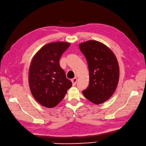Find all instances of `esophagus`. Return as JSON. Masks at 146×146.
<instances>
[{
    "mask_svg": "<svg viewBox=\"0 0 146 146\" xmlns=\"http://www.w3.org/2000/svg\"><path fill=\"white\" fill-rule=\"evenodd\" d=\"M77 81H78L77 78H73L72 80V82L73 86H75V85L76 84V82H77Z\"/></svg>",
    "mask_w": 146,
    "mask_h": 146,
    "instance_id": "obj_1",
    "label": "esophagus"
}]
</instances>
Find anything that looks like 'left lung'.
Returning a JSON list of instances; mask_svg holds the SVG:
<instances>
[{
	"mask_svg": "<svg viewBox=\"0 0 146 146\" xmlns=\"http://www.w3.org/2000/svg\"><path fill=\"white\" fill-rule=\"evenodd\" d=\"M79 47L86 58L89 72V86L82 93L94 104H101L117 87L119 76L117 59L110 49L99 42L89 40Z\"/></svg>",
	"mask_w": 146,
	"mask_h": 146,
	"instance_id": "8db88e82",
	"label": "left lung"
}]
</instances>
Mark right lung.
Instances as JSON below:
<instances>
[{"mask_svg":"<svg viewBox=\"0 0 146 146\" xmlns=\"http://www.w3.org/2000/svg\"><path fill=\"white\" fill-rule=\"evenodd\" d=\"M70 45L62 42L46 44L31 61L29 76L31 93L45 107L57 106L72 85L59 64L60 57Z\"/></svg>","mask_w":146,"mask_h":146,"instance_id":"right-lung-1","label":"right lung"}]
</instances>
